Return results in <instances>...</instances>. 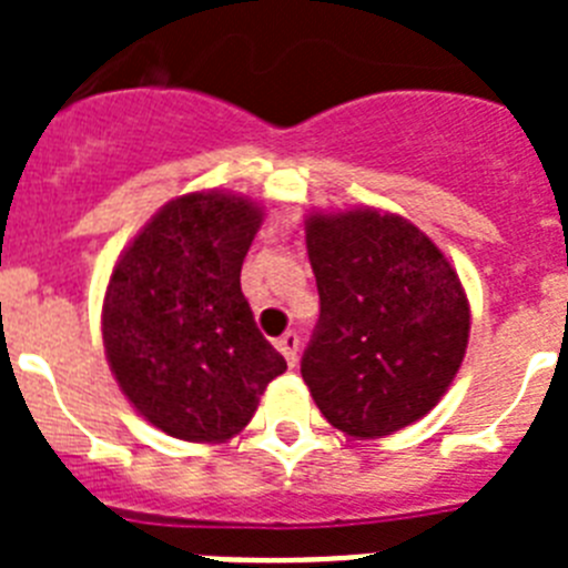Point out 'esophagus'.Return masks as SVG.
<instances>
[{
    "label": "esophagus",
    "instance_id": "34e87169",
    "mask_svg": "<svg viewBox=\"0 0 568 568\" xmlns=\"http://www.w3.org/2000/svg\"><path fill=\"white\" fill-rule=\"evenodd\" d=\"M275 346H278V353L287 358L290 366H295V361H298V333H284L278 341H275Z\"/></svg>",
    "mask_w": 568,
    "mask_h": 568
}]
</instances>
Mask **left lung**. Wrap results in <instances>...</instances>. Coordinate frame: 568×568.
Returning <instances> with one entry per match:
<instances>
[{
	"mask_svg": "<svg viewBox=\"0 0 568 568\" xmlns=\"http://www.w3.org/2000/svg\"><path fill=\"white\" fill-rule=\"evenodd\" d=\"M321 315L301 378L353 438L393 435L449 389L469 341V301L433 241L395 213L307 219Z\"/></svg>",
	"mask_w": 568,
	"mask_h": 568,
	"instance_id": "8db88e82",
	"label": "left lung"
}]
</instances>
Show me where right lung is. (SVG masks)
I'll use <instances>...</instances> for the list:
<instances>
[{"instance_id":"obj_1","label":"right lung","mask_w":568,"mask_h":568,"mask_svg":"<svg viewBox=\"0 0 568 568\" xmlns=\"http://www.w3.org/2000/svg\"><path fill=\"white\" fill-rule=\"evenodd\" d=\"M258 227L261 207L244 195H182L150 219L110 275V369L139 415L173 438H233L287 369L241 293Z\"/></svg>"}]
</instances>
